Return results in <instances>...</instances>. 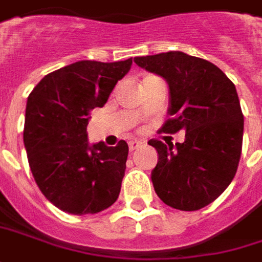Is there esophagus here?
I'll return each mask as SVG.
<instances>
[{"label": "esophagus", "mask_w": 262, "mask_h": 262, "mask_svg": "<svg viewBox=\"0 0 262 262\" xmlns=\"http://www.w3.org/2000/svg\"><path fill=\"white\" fill-rule=\"evenodd\" d=\"M140 147H142L141 141H131V142H129V151H135V149H138Z\"/></svg>", "instance_id": "1"}]
</instances>
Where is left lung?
<instances>
[{
    "label": "left lung",
    "instance_id": "1",
    "mask_svg": "<svg viewBox=\"0 0 262 262\" xmlns=\"http://www.w3.org/2000/svg\"><path fill=\"white\" fill-rule=\"evenodd\" d=\"M169 88L168 115L161 133L185 131V141H148L158 152L151 172L162 203L196 211L221 195L232 181L243 148L244 115L237 90L217 66L181 51L135 57Z\"/></svg>",
    "mask_w": 262,
    "mask_h": 262
}]
</instances>
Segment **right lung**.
I'll use <instances>...</instances> for the list:
<instances>
[{
  "mask_svg": "<svg viewBox=\"0 0 262 262\" xmlns=\"http://www.w3.org/2000/svg\"><path fill=\"white\" fill-rule=\"evenodd\" d=\"M133 58L78 61L45 75L27 101L24 145L45 198L74 215L97 214L120 195L128 144L90 145V111L104 107Z\"/></svg>",
  "mask_w": 262,
  "mask_h": 262,
  "instance_id": "obj_1",
  "label": "right lung"
}]
</instances>
